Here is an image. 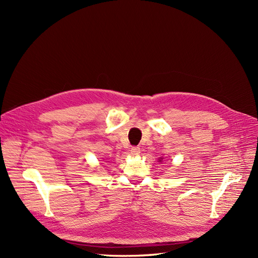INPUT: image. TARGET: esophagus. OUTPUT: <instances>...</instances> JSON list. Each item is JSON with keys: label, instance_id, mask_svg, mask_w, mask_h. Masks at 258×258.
Here are the masks:
<instances>
[{"label": "esophagus", "instance_id": "obj_1", "mask_svg": "<svg viewBox=\"0 0 258 258\" xmlns=\"http://www.w3.org/2000/svg\"><path fill=\"white\" fill-rule=\"evenodd\" d=\"M130 152H131V154H132V155H139V154H140V152H141V150H140V147H139V146H132V147H131V150H130Z\"/></svg>", "mask_w": 258, "mask_h": 258}]
</instances>
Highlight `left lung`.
<instances>
[{
  "label": "left lung",
  "instance_id": "8db88e82",
  "mask_svg": "<svg viewBox=\"0 0 258 258\" xmlns=\"http://www.w3.org/2000/svg\"><path fill=\"white\" fill-rule=\"evenodd\" d=\"M159 161H161V160H159Z\"/></svg>",
  "mask_w": 258,
  "mask_h": 258
}]
</instances>
